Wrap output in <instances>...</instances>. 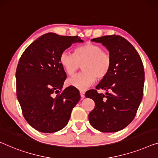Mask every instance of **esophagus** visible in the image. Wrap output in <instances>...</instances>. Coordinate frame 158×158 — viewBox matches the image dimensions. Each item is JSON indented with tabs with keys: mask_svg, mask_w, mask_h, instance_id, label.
<instances>
[{
	"mask_svg": "<svg viewBox=\"0 0 158 158\" xmlns=\"http://www.w3.org/2000/svg\"><path fill=\"white\" fill-rule=\"evenodd\" d=\"M80 94H81V97L82 98H85V92H84V91H82V90L80 91Z\"/></svg>",
	"mask_w": 158,
	"mask_h": 158,
	"instance_id": "1",
	"label": "esophagus"
}]
</instances>
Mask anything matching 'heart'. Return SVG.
Returning a JSON list of instances; mask_svg holds the SVG:
<instances>
[{
	"label": "heart",
	"mask_w": 158,
	"mask_h": 158,
	"mask_svg": "<svg viewBox=\"0 0 158 158\" xmlns=\"http://www.w3.org/2000/svg\"><path fill=\"white\" fill-rule=\"evenodd\" d=\"M60 63L66 73L71 75L82 65L83 72L68 79L70 86L84 90L98 80L105 77L111 67L112 59L108 52L100 45L86 43L75 50V53L64 51L60 56Z\"/></svg>",
	"instance_id": "obj_1"
}]
</instances>
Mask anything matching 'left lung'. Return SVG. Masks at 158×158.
Instances as JSON below:
<instances>
[{"instance_id": "left-lung-1", "label": "left lung", "mask_w": 158, "mask_h": 158, "mask_svg": "<svg viewBox=\"0 0 158 158\" xmlns=\"http://www.w3.org/2000/svg\"><path fill=\"white\" fill-rule=\"evenodd\" d=\"M91 41L106 48L112 63L108 73L95 87L106 90V94L90 90L85 95L95 102L94 109L88 115L89 121L100 132H117L132 122L142 101L143 65L135 48L120 35H106Z\"/></svg>"}]
</instances>
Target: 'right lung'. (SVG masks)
Returning <instances> with one entry per match:
<instances>
[{
  "instance_id": "obj_1",
  "label": "right lung",
  "mask_w": 158,
  "mask_h": 158,
  "mask_svg": "<svg viewBox=\"0 0 158 158\" xmlns=\"http://www.w3.org/2000/svg\"><path fill=\"white\" fill-rule=\"evenodd\" d=\"M83 42L77 36L48 33L32 43L20 57L15 73L17 98L26 120L39 132L63 129L81 99L73 86L60 93L67 75L60 56L73 43Z\"/></svg>"
}]
</instances>
